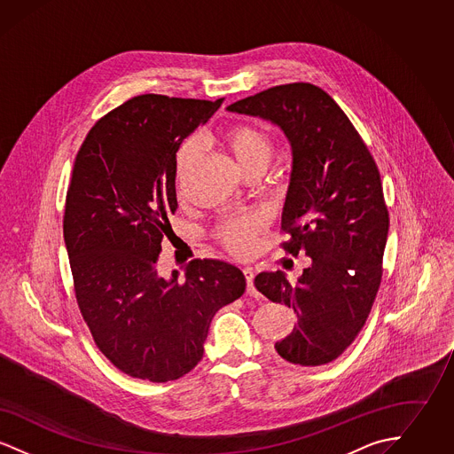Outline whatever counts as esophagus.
Instances as JSON below:
<instances>
[{
    "label": "esophagus",
    "instance_id": "34e87169",
    "mask_svg": "<svg viewBox=\"0 0 454 454\" xmlns=\"http://www.w3.org/2000/svg\"><path fill=\"white\" fill-rule=\"evenodd\" d=\"M243 276H245V281H247V294L257 296V289L254 286V270L247 267V269H243Z\"/></svg>",
    "mask_w": 454,
    "mask_h": 454
}]
</instances>
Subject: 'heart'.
I'll use <instances>...</instances> for the list:
<instances>
[{
  "label": "heart",
  "mask_w": 454,
  "mask_h": 454,
  "mask_svg": "<svg viewBox=\"0 0 454 454\" xmlns=\"http://www.w3.org/2000/svg\"><path fill=\"white\" fill-rule=\"evenodd\" d=\"M221 145L231 153L241 172L265 168L274 158L272 134L259 124H233L221 134ZM192 145H185L178 153V178L194 161ZM267 226V217L260 213H239L221 217L215 226V237L235 255L252 252L255 239Z\"/></svg>",
  "instance_id": "heart-1"
}]
</instances>
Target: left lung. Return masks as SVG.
<instances>
[{
  "instance_id": "obj_1",
  "label": "left lung",
  "mask_w": 454,
  "mask_h": 454,
  "mask_svg": "<svg viewBox=\"0 0 454 454\" xmlns=\"http://www.w3.org/2000/svg\"><path fill=\"white\" fill-rule=\"evenodd\" d=\"M228 110L279 126L293 150L281 247L311 265L296 284L281 270L255 278L265 298L298 315L276 350L300 366L332 363L366 324L381 284L389 217L378 167L344 110L311 83L269 88Z\"/></svg>"
}]
</instances>
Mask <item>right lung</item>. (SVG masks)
I'll list each match as a JSON object with an SVG mask.
<instances>
[{
    "label": "right lung",
    "instance_id": "add662e5",
    "mask_svg": "<svg viewBox=\"0 0 454 454\" xmlns=\"http://www.w3.org/2000/svg\"><path fill=\"white\" fill-rule=\"evenodd\" d=\"M223 100L137 95L90 129L74 160L63 233L78 308L100 352L137 380L194 369L217 309L245 293L223 260H191L182 279L156 270L178 206L176 152Z\"/></svg>",
    "mask_w": 454,
    "mask_h": 454
}]
</instances>
